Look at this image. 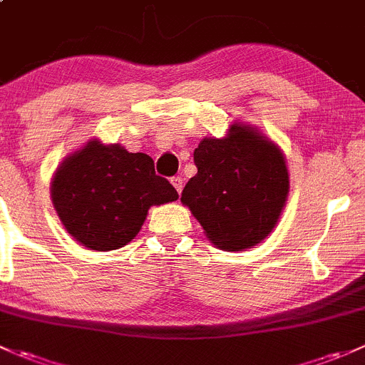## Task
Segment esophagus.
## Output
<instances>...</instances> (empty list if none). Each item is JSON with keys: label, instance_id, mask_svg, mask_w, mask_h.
<instances>
[{"label": "esophagus", "instance_id": "esophagus-1", "mask_svg": "<svg viewBox=\"0 0 365 365\" xmlns=\"http://www.w3.org/2000/svg\"><path fill=\"white\" fill-rule=\"evenodd\" d=\"M170 182H172V186L175 187V191H178V193L181 195V191H182V179L181 178H172Z\"/></svg>", "mask_w": 365, "mask_h": 365}]
</instances>
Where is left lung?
<instances>
[{
	"label": "left lung",
	"mask_w": 365,
	"mask_h": 365,
	"mask_svg": "<svg viewBox=\"0 0 365 365\" xmlns=\"http://www.w3.org/2000/svg\"><path fill=\"white\" fill-rule=\"evenodd\" d=\"M198 172L182 190L191 210L216 247L242 251L260 244L279 221L290 193L287 158L264 131L246 123L221 138H202L193 153Z\"/></svg>",
	"instance_id": "left-lung-1"
}]
</instances>
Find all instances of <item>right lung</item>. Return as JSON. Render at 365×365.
I'll return each mask as SVG.
<instances>
[{
  "label": "right lung",
  "instance_id": "1",
  "mask_svg": "<svg viewBox=\"0 0 365 365\" xmlns=\"http://www.w3.org/2000/svg\"><path fill=\"white\" fill-rule=\"evenodd\" d=\"M51 198L65 230L93 251H112L137 237L153 205L178 200L144 153L91 138L56 168Z\"/></svg>",
  "mask_w": 365,
  "mask_h": 365
}]
</instances>
